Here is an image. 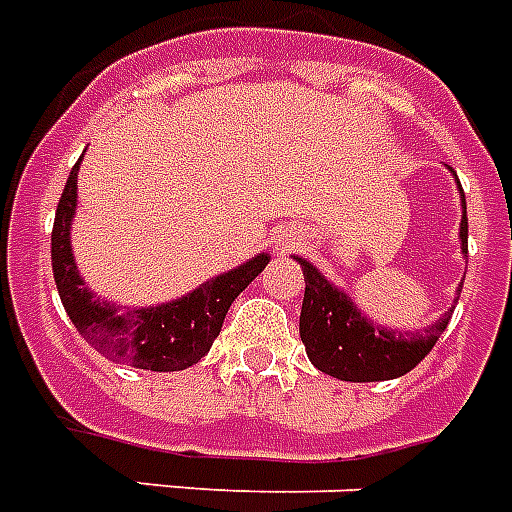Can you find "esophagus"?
I'll use <instances>...</instances> for the list:
<instances>
[{"instance_id":"1","label":"esophagus","mask_w":512,"mask_h":512,"mask_svg":"<svg viewBox=\"0 0 512 512\" xmlns=\"http://www.w3.org/2000/svg\"><path fill=\"white\" fill-rule=\"evenodd\" d=\"M284 244H289V241H284ZM284 244H281V249H284ZM292 244H295V241H292Z\"/></svg>"}]
</instances>
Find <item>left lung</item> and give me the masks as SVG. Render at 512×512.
<instances>
[{"label":"left lung","instance_id":"8db88e82","mask_svg":"<svg viewBox=\"0 0 512 512\" xmlns=\"http://www.w3.org/2000/svg\"><path fill=\"white\" fill-rule=\"evenodd\" d=\"M462 193V188H460ZM462 252L468 255V207L462 193ZM303 265L305 297L300 313V337L308 358L316 369L348 382L393 380L412 372L428 356L441 332L446 329L452 311L438 319L425 335H396L390 329L374 327L353 308L348 297L335 289L311 263L297 257ZM462 292V289H460Z\"/></svg>","mask_w":512,"mask_h":512}]
</instances>
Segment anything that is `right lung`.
Listing matches in <instances>:
<instances>
[{"instance_id": "obj_1", "label": "right lung", "mask_w": 512, "mask_h": 512, "mask_svg": "<svg viewBox=\"0 0 512 512\" xmlns=\"http://www.w3.org/2000/svg\"><path fill=\"white\" fill-rule=\"evenodd\" d=\"M79 162L68 175L52 225V273L68 319L92 348L111 361H124L151 372H180L193 366L207 356L220 335L233 300L252 284L271 257L257 255L255 260L201 284L191 295L156 308L119 311L116 305L100 303V297H92L90 289L84 287L68 241L76 209Z\"/></svg>"}]
</instances>
